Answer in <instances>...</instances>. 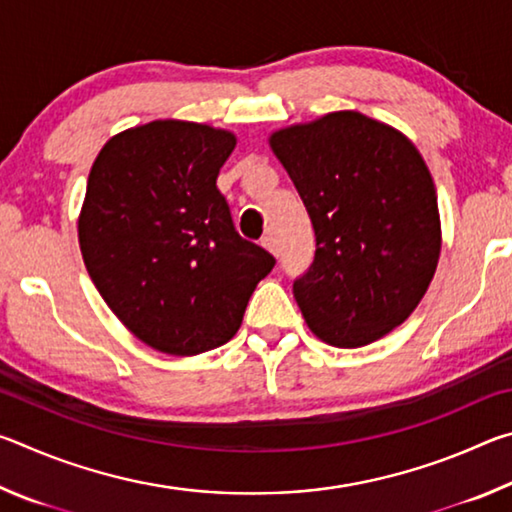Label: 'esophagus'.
<instances>
[{"label":"esophagus","instance_id":"34e87169","mask_svg":"<svg viewBox=\"0 0 512 512\" xmlns=\"http://www.w3.org/2000/svg\"><path fill=\"white\" fill-rule=\"evenodd\" d=\"M262 246L268 250V253L277 255V239L273 237V232H266V235L262 237Z\"/></svg>","mask_w":512,"mask_h":512}]
</instances>
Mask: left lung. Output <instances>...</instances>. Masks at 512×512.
Segmentation results:
<instances>
[{
    "mask_svg": "<svg viewBox=\"0 0 512 512\" xmlns=\"http://www.w3.org/2000/svg\"><path fill=\"white\" fill-rule=\"evenodd\" d=\"M271 149L314 225V262L293 282L311 332L336 348L381 339L411 316L438 266V198L422 155L354 110L282 128Z\"/></svg>",
    "mask_w": 512,
    "mask_h": 512,
    "instance_id": "1",
    "label": "left lung"
}]
</instances>
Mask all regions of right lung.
Listing matches in <instances>:
<instances>
[{"label":"right lung","instance_id":"obj_1","mask_svg":"<svg viewBox=\"0 0 512 512\" xmlns=\"http://www.w3.org/2000/svg\"><path fill=\"white\" fill-rule=\"evenodd\" d=\"M235 135L151 121L112 137L92 164L79 219L94 287L137 339L189 357L237 334L275 257L246 241L216 187Z\"/></svg>","mask_w":512,"mask_h":512}]
</instances>
